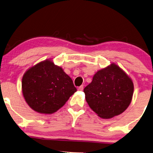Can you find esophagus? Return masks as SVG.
Wrapping results in <instances>:
<instances>
[{
	"instance_id": "1",
	"label": "esophagus",
	"mask_w": 153,
	"mask_h": 153,
	"mask_svg": "<svg viewBox=\"0 0 153 153\" xmlns=\"http://www.w3.org/2000/svg\"><path fill=\"white\" fill-rule=\"evenodd\" d=\"M83 85H81L80 87H79L78 88L79 91H83Z\"/></svg>"
}]
</instances>
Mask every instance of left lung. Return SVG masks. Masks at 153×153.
Instances as JSON below:
<instances>
[{
  "mask_svg": "<svg viewBox=\"0 0 153 153\" xmlns=\"http://www.w3.org/2000/svg\"><path fill=\"white\" fill-rule=\"evenodd\" d=\"M133 90L131 79L118 65L112 63L98 70L83 91L91 109L102 118L109 119L127 109Z\"/></svg>",
  "mask_w": 153,
  "mask_h": 153,
  "instance_id": "left-lung-1",
  "label": "left lung"
}]
</instances>
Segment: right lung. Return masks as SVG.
<instances>
[{"instance_id":"right-lung-1","label":"right lung","mask_w":153,"mask_h":153,"mask_svg":"<svg viewBox=\"0 0 153 153\" xmlns=\"http://www.w3.org/2000/svg\"><path fill=\"white\" fill-rule=\"evenodd\" d=\"M25 101L35 111L55 113L76 91L72 79L51 59L37 63L26 71L22 79Z\"/></svg>"}]
</instances>
